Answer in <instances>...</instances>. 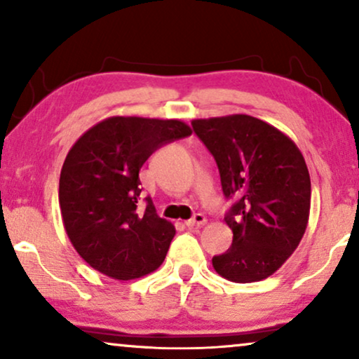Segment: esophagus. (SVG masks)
<instances>
[{
  "label": "esophagus",
  "mask_w": 359,
  "mask_h": 359,
  "mask_svg": "<svg viewBox=\"0 0 359 359\" xmlns=\"http://www.w3.org/2000/svg\"><path fill=\"white\" fill-rule=\"evenodd\" d=\"M208 222V219H205L204 214H196L193 219L186 220V225H188L189 229H196V227H201V225H204Z\"/></svg>",
  "instance_id": "34e87169"
}]
</instances>
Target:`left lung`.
I'll return each instance as SVG.
<instances>
[{
    "label": "left lung",
    "instance_id": "left-lung-1",
    "mask_svg": "<svg viewBox=\"0 0 359 359\" xmlns=\"http://www.w3.org/2000/svg\"><path fill=\"white\" fill-rule=\"evenodd\" d=\"M193 129L217 161L225 198H237L224 220L232 248L212 258L233 283L262 281L299 247L311 214V176L297 145L276 127L247 114L194 119Z\"/></svg>",
    "mask_w": 359,
    "mask_h": 359
}]
</instances>
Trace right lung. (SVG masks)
<instances>
[{
    "label": "right lung",
    "instance_id": "add662e5",
    "mask_svg": "<svg viewBox=\"0 0 359 359\" xmlns=\"http://www.w3.org/2000/svg\"><path fill=\"white\" fill-rule=\"evenodd\" d=\"M193 134L178 119L112 116L78 139L63 161L58 203L78 255L119 281L154 273L176 230L147 198L139 209L142 165L168 142Z\"/></svg>",
    "mask_w": 359,
    "mask_h": 359
}]
</instances>
